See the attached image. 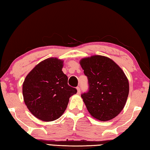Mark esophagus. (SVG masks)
<instances>
[{"label":"esophagus","mask_w":150,"mask_h":150,"mask_svg":"<svg viewBox=\"0 0 150 150\" xmlns=\"http://www.w3.org/2000/svg\"><path fill=\"white\" fill-rule=\"evenodd\" d=\"M77 94H78V95H80V93H81L80 88L79 87H77Z\"/></svg>","instance_id":"obj_1"}]
</instances>
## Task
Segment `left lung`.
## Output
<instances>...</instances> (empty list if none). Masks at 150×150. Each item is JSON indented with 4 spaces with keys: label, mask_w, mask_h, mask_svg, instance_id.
I'll return each instance as SVG.
<instances>
[{
    "label": "left lung",
    "mask_w": 150,
    "mask_h": 150,
    "mask_svg": "<svg viewBox=\"0 0 150 150\" xmlns=\"http://www.w3.org/2000/svg\"><path fill=\"white\" fill-rule=\"evenodd\" d=\"M89 88L81 95L88 112L100 121L115 118L122 110L129 93L128 78L109 57L92 55L80 60Z\"/></svg>",
    "instance_id": "left-lung-1"
}]
</instances>
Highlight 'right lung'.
I'll return each mask as SVG.
<instances>
[{
  "label": "right lung",
  "instance_id": "obj_1",
  "mask_svg": "<svg viewBox=\"0 0 150 150\" xmlns=\"http://www.w3.org/2000/svg\"><path fill=\"white\" fill-rule=\"evenodd\" d=\"M63 61L50 57L33 68L22 85L24 101L35 117L44 122L57 120L64 113L77 89L68 85L62 71Z\"/></svg>",
  "mask_w": 150,
  "mask_h": 150
}]
</instances>
